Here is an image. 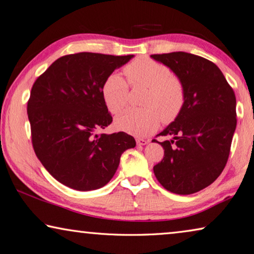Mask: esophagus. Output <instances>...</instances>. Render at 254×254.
<instances>
[{
	"label": "esophagus",
	"mask_w": 254,
	"mask_h": 254,
	"mask_svg": "<svg viewBox=\"0 0 254 254\" xmlns=\"http://www.w3.org/2000/svg\"><path fill=\"white\" fill-rule=\"evenodd\" d=\"M148 143V141H146V139L144 138H136V144L137 145H146Z\"/></svg>",
	"instance_id": "1"
}]
</instances>
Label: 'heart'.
Wrapping results in <instances>:
<instances>
[{"label":"heart","mask_w":254,"mask_h":254,"mask_svg":"<svg viewBox=\"0 0 254 254\" xmlns=\"http://www.w3.org/2000/svg\"><path fill=\"white\" fill-rule=\"evenodd\" d=\"M128 83L148 88L145 108H130L116 119L118 130L134 136H146L157 130L160 119L170 123L180 115L186 102V90L179 78L172 76L164 64L149 58H136L124 67ZM102 98L111 113L120 112L128 101V84L121 75L112 73L102 85Z\"/></svg>","instance_id":"heart-1"}]
</instances>
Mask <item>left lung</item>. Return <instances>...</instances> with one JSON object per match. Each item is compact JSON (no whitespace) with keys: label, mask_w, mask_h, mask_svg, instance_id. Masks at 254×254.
<instances>
[{"label":"left lung","mask_w":254,"mask_h":254,"mask_svg":"<svg viewBox=\"0 0 254 254\" xmlns=\"http://www.w3.org/2000/svg\"><path fill=\"white\" fill-rule=\"evenodd\" d=\"M181 80L186 102L180 115L158 135L165 149L154 174L166 190L188 195L222 174L236 130V96L216 64L187 52L150 56ZM156 141V139H154Z\"/></svg>","instance_id":"1"}]
</instances>
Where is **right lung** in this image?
<instances>
[{
	"label": "right lung",
	"mask_w": 254,
	"mask_h": 254,
	"mask_svg": "<svg viewBox=\"0 0 254 254\" xmlns=\"http://www.w3.org/2000/svg\"><path fill=\"white\" fill-rule=\"evenodd\" d=\"M134 56L79 52L59 58L32 85L27 113L38 159L62 185L90 191L106 186L135 139L97 132L112 122L102 85Z\"/></svg>",
	"instance_id": "obj_1"
}]
</instances>
